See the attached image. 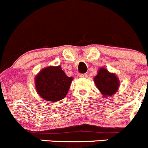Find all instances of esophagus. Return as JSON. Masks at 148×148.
<instances>
[{"label": "esophagus", "mask_w": 148, "mask_h": 148, "mask_svg": "<svg viewBox=\"0 0 148 148\" xmlns=\"http://www.w3.org/2000/svg\"><path fill=\"white\" fill-rule=\"evenodd\" d=\"M79 76L81 78H86L88 76V75L86 74H81L79 75Z\"/></svg>", "instance_id": "esophagus-1"}]
</instances>
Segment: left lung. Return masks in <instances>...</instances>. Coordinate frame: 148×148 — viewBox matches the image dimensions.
Instances as JSON below:
<instances>
[{
  "label": "left lung",
  "instance_id": "8db88e82",
  "mask_svg": "<svg viewBox=\"0 0 148 148\" xmlns=\"http://www.w3.org/2000/svg\"><path fill=\"white\" fill-rule=\"evenodd\" d=\"M94 81L97 88L106 97L113 95L118 91L120 86L119 80L115 74L108 72L104 68L99 69L97 75L95 76Z\"/></svg>",
  "mask_w": 148,
  "mask_h": 148
}]
</instances>
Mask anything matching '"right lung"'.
<instances>
[{"label": "right lung", "mask_w": 148, "mask_h": 148, "mask_svg": "<svg viewBox=\"0 0 148 148\" xmlns=\"http://www.w3.org/2000/svg\"><path fill=\"white\" fill-rule=\"evenodd\" d=\"M73 80L62 70L60 66L48 67L35 77V86L40 96L47 101H59L67 95Z\"/></svg>", "instance_id": "right-lung-1"}]
</instances>
